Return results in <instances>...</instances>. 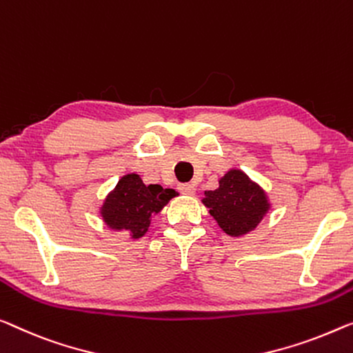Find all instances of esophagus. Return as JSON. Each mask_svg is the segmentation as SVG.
I'll list each match as a JSON object with an SVG mask.
<instances>
[{
	"mask_svg": "<svg viewBox=\"0 0 353 353\" xmlns=\"http://www.w3.org/2000/svg\"><path fill=\"white\" fill-rule=\"evenodd\" d=\"M177 188L182 194H188V196H192V194H194V192H196V188H194L192 183H179Z\"/></svg>",
	"mask_w": 353,
	"mask_h": 353,
	"instance_id": "34e87169",
	"label": "esophagus"
}]
</instances>
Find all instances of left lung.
Masks as SVG:
<instances>
[{"label": "left lung", "mask_w": 353, "mask_h": 353, "mask_svg": "<svg viewBox=\"0 0 353 353\" xmlns=\"http://www.w3.org/2000/svg\"><path fill=\"white\" fill-rule=\"evenodd\" d=\"M219 227L238 238L256 228L271 209L266 192L241 170L220 177L219 188L204 192L201 199Z\"/></svg>", "instance_id": "1"}]
</instances>
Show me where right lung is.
<instances>
[{
    "instance_id": "1",
    "label": "right lung",
    "mask_w": 353,
    "mask_h": 353,
    "mask_svg": "<svg viewBox=\"0 0 353 353\" xmlns=\"http://www.w3.org/2000/svg\"><path fill=\"white\" fill-rule=\"evenodd\" d=\"M176 194V190L159 183L145 185L139 174L131 172L108 194L99 214L110 230L125 231L131 239H139L149 230L152 215L159 214Z\"/></svg>"
}]
</instances>
